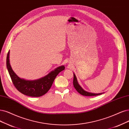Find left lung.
Masks as SVG:
<instances>
[{"mask_svg": "<svg viewBox=\"0 0 129 129\" xmlns=\"http://www.w3.org/2000/svg\"><path fill=\"white\" fill-rule=\"evenodd\" d=\"M73 74H74V78H73V82L74 87L76 90H77V91L81 94L83 95V96H98V95H100V94H102V93H104V92L100 93H93L85 91V90H83L82 88L79 85V84L78 83L77 79L76 78V76L74 74V73H73Z\"/></svg>", "mask_w": 129, "mask_h": 129, "instance_id": "1", "label": "left lung"}]
</instances>
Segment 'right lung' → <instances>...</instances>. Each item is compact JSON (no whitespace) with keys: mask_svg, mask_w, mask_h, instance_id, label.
<instances>
[{"mask_svg":"<svg viewBox=\"0 0 129 129\" xmlns=\"http://www.w3.org/2000/svg\"><path fill=\"white\" fill-rule=\"evenodd\" d=\"M6 65L14 86L22 93L31 97H40L46 94L51 88L56 76L65 69L63 65L59 66L44 77L35 80L21 79L14 73L11 68L9 63V51L7 55Z\"/></svg>","mask_w":129,"mask_h":129,"instance_id":"obj_1","label":"right lung"}]
</instances>
